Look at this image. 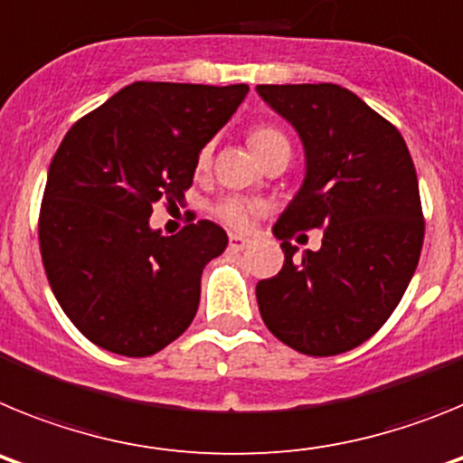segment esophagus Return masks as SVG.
I'll return each mask as SVG.
<instances>
[{"label":"esophagus","instance_id":"34e87169","mask_svg":"<svg viewBox=\"0 0 463 463\" xmlns=\"http://www.w3.org/2000/svg\"><path fill=\"white\" fill-rule=\"evenodd\" d=\"M248 245H250V239H245V236L241 234L229 236V248H232V250H245Z\"/></svg>","mask_w":463,"mask_h":463}]
</instances>
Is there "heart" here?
I'll use <instances>...</instances> for the list:
<instances>
[{
	"mask_svg": "<svg viewBox=\"0 0 463 463\" xmlns=\"http://www.w3.org/2000/svg\"><path fill=\"white\" fill-rule=\"evenodd\" d=\"M248 141H250V148L257 157H264V155L271 153V150L289 146L285 134L271 125L255 127L250 132V137H248ZM208 159H211V146H203L202 153H199V159H196V165L206 166ZM252 213H255V206H252L250 202H245V199H224L218 206V218H222L224 222L239 229L248 227Z\"/></svg>",
	"mask_w": 463,
	"mask_h": 463,
	"instance_id": "heart-1",
	"label": "heart"
}]
</instances>
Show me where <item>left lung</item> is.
<instances>
[{
    "label": "left lung",
    "mask_w": 463,
    "mask_h": 463,
    "mask_svg": "<svg viewBox=\"0 0 463 463\" xmlns=\"http://www.w3.org/2000/svg\"><path fill=\"white\" fill-rule=\"evenodd\" d=\"M304 143L306 175L273 234L285 264L257 282L264 325L310 357L341 354L387 322L420 261L424 218L415 165L392 122L334 83L257 85ZM326 227L294 258L297 231Z\"/></svg>",
    "instance_id": "8db88e82"
}]
</instances>
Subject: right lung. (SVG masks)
I'll use <instances>...</instances> for the list:
<instances>
[{
    "instance_id": "add662e5",
    "label": "right lung",
    "mask_w": 463,
    "mask_h": 463,
    "mask_svg": "<svg viewBox=\"0 0 463 463\" xmlns=\"http://www.w3.org/2000/svg\"><path fill=\"white\" fill-rule=\"evenodd\" d=\"M248 90L138 80L62 138L41 203V257L55 298L94 345L148 357L194 320L202 271L227 234L199 220L162 236L150 215L162 199H185L199 153Z\"/></svg>"
}]
</instances>
